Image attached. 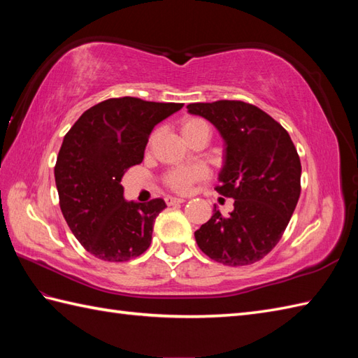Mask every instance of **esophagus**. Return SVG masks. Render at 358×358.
Segmentation results:
<instances>
[{"label": "esophagus", "mask_w": 358, "mask_h": 358, "mask_svg": "<svg viewBox=\"0 0 358 358\" xmlns=\"http://www.w3.org/2000/svg\"><path fill=\"white\" fill-rule=\"evenodd\" d=\"M183 199H177V196H166V204L167 206H173V204H180L183 203Z\"/></svg>", "instance_id": "34e87169"}]
</instances>
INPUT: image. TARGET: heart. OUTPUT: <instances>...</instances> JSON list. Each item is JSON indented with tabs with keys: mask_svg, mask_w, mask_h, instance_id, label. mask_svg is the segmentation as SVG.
I'll use <instances>...</instances> for the list:
<instances>
[{
	"mask_svg": "<svg viewBox=\"0 0 358 358\" xmlns=\"http://www.w3.org/2000/svg\"><path fill=\"white\" fill-rule=\"evenodd\" d=\"M180 132L189 143L200 135L210 136V126L203 118L189 117L180 123ZM157 138V132H152L149 136V146ZM208 177V171L203 166H191V167H173L163 175V183L177 194H187L191 187L199 181Z\"/></svg>",
	"mask_w": 358,
	"mask_h": 358,
	"instance_id": "obj_1",
	"label": "heart"
}]
</instances>
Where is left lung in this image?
<instances>
[{"instance_id":"8db88e82","label":"left lung","mask_w":358,"mask_h":358,"mask_svg":"<svg viewBox=\"0 0 358 358\" xmlns=\"http://www.w3.org/2000/svg\"><path fill=\"white\" fill-rule=\"evenodd\" d=\"M187 109L214 124L226 141L215 191L234 199L224 217L214 209L195 231L196 245L226 266L260 262L283 237L301 192V163L286 129L264 110L238 100L192 103Z\"/></svg>"}]
</instances>
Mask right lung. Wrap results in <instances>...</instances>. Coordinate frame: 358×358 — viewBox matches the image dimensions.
Masks as SVG:
<instances>
[{
  "label": "right lung",
  "instance_id": "right-lung-1",
  "mask_svg": "<svg viewBox=\"0 0 358 358\" xmlns=\"http://www.w3.org/2000/svg\"><path fill=\"white\" fill-rule=\"evenodd\" d=\"M183 108L135 96L109 98L87 109L64 135L55 163L59 208L89 254L127 262L150 246L162 199L127 203L121 178L140 164L155 124Z\"/></svg>",
  "mask_w": 358,
  "mask_h": 358
}]
</instances>
